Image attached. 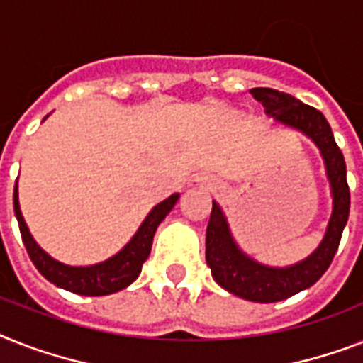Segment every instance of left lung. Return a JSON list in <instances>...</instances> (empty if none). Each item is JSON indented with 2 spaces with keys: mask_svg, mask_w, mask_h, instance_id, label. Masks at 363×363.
I'll return each mask as SVG.
<instances>
[{
  "mask_svg": "<svg viewBox=\"0 0 363 363\" xmlns=\"http://www.w3.org/2000/svg\"><path fill=\"white\" fill-rule=\"evenodd\" d=\"M253 99L261 102L268 115L287 126L298 128L315 141L325 158L332 196L334 212L330 218L328 229L323 242L302 263L287 268H270L259 264L237 248L229 233L223 212L212 201L211 220L207 225V264L211 267L212 278L225 291L237 294L250 302H279L293 294L311 287L323 274L328 270L334 259L345 223L349 220L350 191L347 184V166L343 152L335 143L328 121L313 106L300 102L298 99L270 89L255 87L250 91Z\"/></svg>",
  "mask_w": 363,
  "mask_h": 363,
  "instance_id": "left-lung-1",
  "label": "left lung"
}]
</instances>
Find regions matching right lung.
Returning a JSON list of instances; mask_svg holds the SVG:
<instances>
[{"label":"right lung","mask_w":363,"mask_h":363,"mask_svg":"<svg viewBox=\"0 0 363 363\" xmlns=\"http://www.w3.org/2000/svg\"><path fill=\"white\" fill-rule=\"evenodd\" d=\"M177 199H179V194H173L158 203L143 220L141 228L132 237L130 242L117 255L93 267H69L52 259L44 250L38 248V244L35 242L28 225L23 222L22 212H20L18 190L14 184V214L18 220L23 246L28 250L29 259L48 281L61 289H67L70 293L84 294V296H104V294L117 293L121 289L128 287L140 276L141 267L151 253L156 228L167 216V212L175 207Z\"/></svg>","instance_id":"add662e5"}]
</instances>
